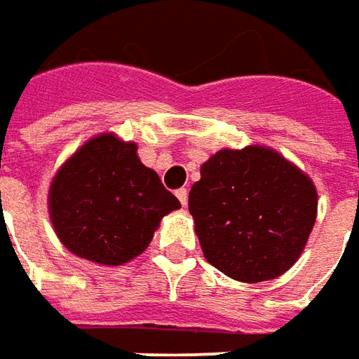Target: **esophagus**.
Listing matches in <instances>:
<instances>
[{
	"instance_id": "esophagus-1",
	"label": "esophagus",
	"mask_w": 359,
	"mask_h": 359,
	"mask_svg": "<svg viewBox=\"0 0 359 359\" xmlns=\"http://www.w3.org/2000/svg\"><path fill=\"white\" fill-rule=\"evenodd\" d=\"M177 198H179L182 206H187V204H189V191H187V189H179V191H177Z\"/></svg>"
}]
</instances>
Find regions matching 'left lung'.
Returning <instances> with one entry per match:
<instances>
[{
  "label": "left lung",
  "mask_w": 359,
  "mask_h": 359,
  "mask_svg": "<svg viewBox=\"0 0 359 359\" xmlns=\"http://www.w3.org/2000/svg\"><path fill=\"white\" fill-rule=\"evenodd\" d=\"M189 210L204 258L241 282L278 278L314 229L312 180L284 156L260 147L218 151L201 167Z\"/></svg>",
  "instance_id": "1"
}]
</instances>
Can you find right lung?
Listing matches in <instances>:
<instances>
[{"label":"right lung","mask_w":359,"mask_h":359,"mask_svg":"<svg viewBox=\"0 0 359 359\" xmlns=\"http://www.w3.org/2000/svg\"><path fill=\"white\" fill-rule=\"evenodd\" d=\"M180 206L135 142L101 135L59 168L49 191V215L59 241L97 264L118 266L149 246L161 218Z\"/></svg>","instance_id":"add662e5"}]
</instances>
